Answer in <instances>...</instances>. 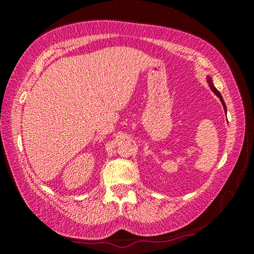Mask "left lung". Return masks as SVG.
<instances>
[{
  "label": "left lung",
  "mask_w": 254,
  "mask_h": 254,
  "mask_svg": "<svg viewBox=\"0 0 254 254\" xmlns=\"http://www.w3.org/2000/svg\"><path fill=\"white\" fill-rule=\"evenodd\" d=\"M208 83H209V85H210V89L213 90L214 91V93L215 95H216L217 97H220V99H221V102H222V104H223V107H224V110H225V112H227V106H225V103H224V100H223V98H222V96H221V93H220V91H218V90L215 88L214 86V84H213V81H211V78L209 77V76H208Z\"/></svg>",
  "instance_id": "8db88e82"
}]
</instances>
